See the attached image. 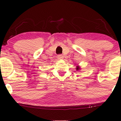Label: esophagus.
Listing matches in <instances>:
<instances>
[{
    "mask_svg": "<svg viewBox=\"0 0 121 121\" xmlns=\"http://www.w3.org/2000/svg\"><path fill=\"white\" fill-rule=\"evenodd\" d=\"M57 58L59 59H63V56L62 55H57Z\"/></svg>",
    "mask_w": 121,
    "mask_h": 121,
    "instance_id": "obj_1",
    "label": "esophagus"
}]
</instances>
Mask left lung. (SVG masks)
<instances>
[{"label":"left lung","instance_id":"1","mask_svg":"<svg viewBox=\"0 0 121 121\" xmlns=\"http://www.w3.org/2000/svg\"><path fill=\"white\" fill-rule=\"evenodd\" d=\"M77 70H79V69H80V68H79V66H77Z\"/></svg>","mask_w":121,"mask_h":121}]
</instances>
